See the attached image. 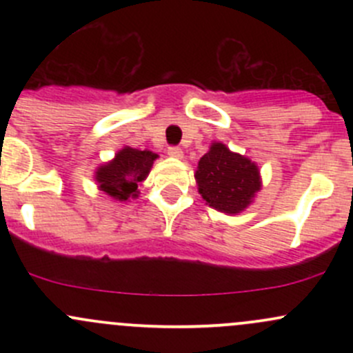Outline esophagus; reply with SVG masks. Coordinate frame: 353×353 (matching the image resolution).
<instances>
[{
  "instance_id": "34e87169",
  "label": "esophagus",
  "mask_w": 353,
  "mask_h": 353,
  "mask_svg": "<svg viewBox=\"0 0 353 353\" xmlns=\"http://www.w3.org/2000/svg\"><path fill=\"white\" fill-rule=\"evenodd\" d=\"M167 154L172 159H183V150L179 147H169L167 148Z\"/></svg>"
}]
</instances>
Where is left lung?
Segmentation results:
<instances>
[{
    "instance_id": "1",
    "label": "left lung",
    "mask_w": 353,
    "mask_h": 353,
    "mask_svg": "<svg viewBox=\"0 0 353 353\" xmlns=\"http://www.w3.org/2000/svg\"><path fill=\"white\" fill-rule=\"evenodd\" d=\"M194 177L203 199L212 208L230 215L248 208L261 190L258 165L223 143H212L199 159Z\"/></svg>"
}]
</instances>
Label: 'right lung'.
Returning a JSON list of instances; mask_svg holds the SVG:
<instances>
[{"instance_id": "1", "label": "right lung", "mask_w": 353, "mask_h": 353, "mask_svg": "<svg viewBox=\"0 0 353 353\" xmlns=\"http://www.w3.org/2000/svg\"><path fill=\"white\" fill-rule=\"evenodd\" d=\"M157 154L124 147L112 160L102 163L95 172L99 190L117 201H128L138 196V186L147 179Z\"/></svg>"}]
</instances>
